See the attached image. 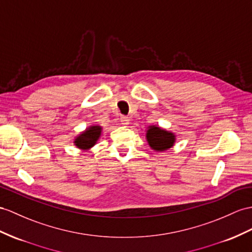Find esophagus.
I'll return each instance as SVG.
<instances>
[{"instance_id": "esophagus-1", "label": "esophagus", "mask_w": 252, "mask_h": 252, "mask_svg": "<svg viewBox=\"0 0 252 252\" xmlns=\"http://www.w3.org/2000/svg\"><path fill=\"white\" fill-rule=\"evenodd\" d=\"M121 123L123 125H125V126H127L128 124H129V119L127 118V116H123V118L121 119Z\"/></svg>"}]
</instances>
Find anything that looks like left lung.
<instances>
[{
    "mask_svg": "<svg viewBox=\"0 0 252 252\" xmlns=\"http://www.w3.org/2000/svg\"><path fill=\"white\" fill-rule=\"evenodd\" d=\"M146 141L154 151L162 152L174 145L175 134L157 126H150L146 131Z\"/></svg>",
    "mask_w": 252,
    "mask_h": 252,
    "instance_id": "8db88e82",
    "label": "left lung"
}]
</instances>
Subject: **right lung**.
<instances>
[{
	"label": "right lung",
	"instance_id": "obj_1",
	"mask_svg": "<svg viewBox=\"0 0 252 252\" xmlns=\"http://www.w3.org/2000/svg\"><path fill=\"white\" fill-rule=\"evenodd\" d=\"M101 130L102 128L99 125L90 126L83 132L80 133L78 137H76L73 143H75L78 149L82 151H88L91 147H93L96 144L98 139L100 138Z\"/></svg>",
	"mask_w": 252,
	"mask_h": 252
}]
</instances>
